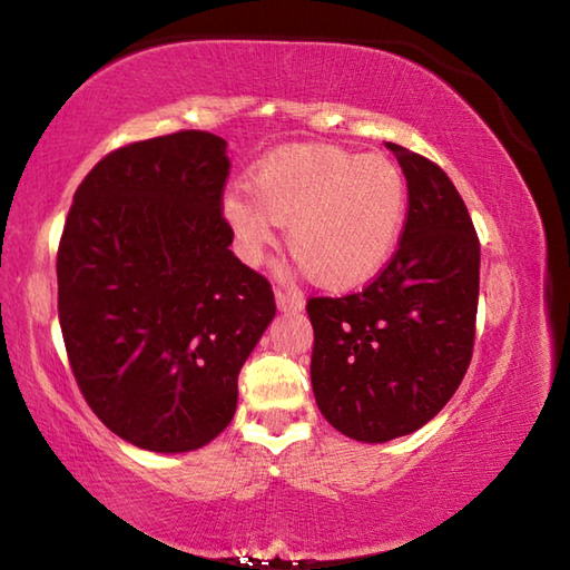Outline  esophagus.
Segmentation results:
<instances>
[{"instance_id": "1", "label": "esophagus", "mask_w": 570, "mask_h": 570, "mask_svg": "<svg viewBox=\"0 0 570 570\" xmlns=\"http://www.w3.org/2000/svg\"><path fill=\"white\" fill-rule=\"evenodd\" d=\"M276 306L282 308V312H302L304 298L298 294L282 292V288H276Z\"/></svg>"}]
</instances>
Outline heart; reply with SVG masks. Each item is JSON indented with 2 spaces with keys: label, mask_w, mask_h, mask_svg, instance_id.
Instances as JSON below:
<instances>
[{
  "label": "heart",
  "mask_w": 570,
  "mask_h": 570,
  "mask_svg": "<svg viewBox=\"0 0 570 570\" xmlns=\"http://www.w3.org/2000/svg\"><path fill=\"white\" fill-rule=\"evenodd\" d=\"M250 191L228 190L220 200L244 262L262 264L278 224H288L292 256L334 292L372 282L407 220V183L390 158L326 142L274 150L258 163Z\"/></svg>",
  "instance_id": "b5f03b06"
}]
</instances>
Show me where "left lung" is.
<instances>
[{
  "label": "left lung",
  "mask_w": 570,
  "mask_h": 570,
  "mask_svg": "<svg viewBox=\"0 0 570 570\" xmlns=\"http://www.w3.org/2000/svg\"><path fill=\"white\" fill-rule=\"evenodd\" d=\"M407 180L400 248L360 294L308 298L312 387L334 430L360 442L410 435L465 377L480 292V240L448 173L387 142Z\"/></svg>",
  "instance_id": "obj_1"
}]
</instances>
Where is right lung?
I'll use <instances>...</instances> for the list:
<instances>
[{
  "instance_id": "add662e5",
  "label": "right lung",
  "mask_w": 570,
  "mask_h": 570,
  "mask_svg": "<svg viewBox=\"0 0 570 570\" xmlns=\"http://www.w3.org/2000/svg\"><path fill=\"white\" fill-rule=\"evenodd\" d=\"M226 140L180 130L105 156L57 250V312L80 392L150 452L208 445L234 420L238 372L276 314L220 216Z\"/></svg>"
}]
</instances>
